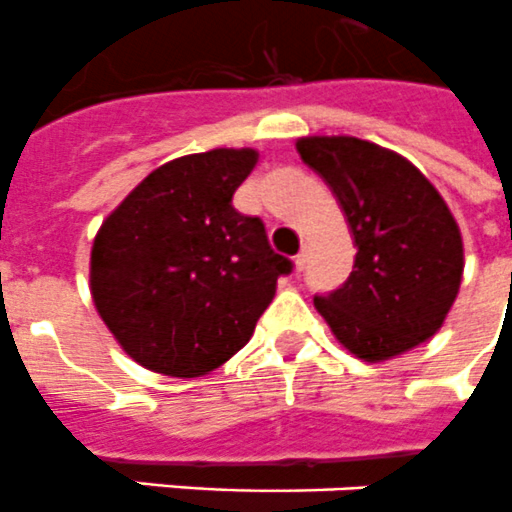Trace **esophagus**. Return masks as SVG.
<instances>
[{
	"mask_svg": "<svg viewBox=\"0 0 512 512\" xmlns=\"http://www.w3.org/2000/svg\"><path fill=\"white\" fill-rule=\"evenodd\" d=\"M304 263H307V255H304V252H299V255L294 257V270H296V273H302Z\"/></svg>",
	"mask_w": 512,
	"mask_h": 512,
	"instance_id": "esophagus-1",
	"label": "esophagus"
}]
</instances>
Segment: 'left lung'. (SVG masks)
Segmentation results:
<instances>
[{
    "instance_id": "1",
    "label": "left lung",
    "mask_w": 512,
    "mask_h": 512,
    "mask_svg": "<svg viewBox=\"0 0 512 512\" xmlns=\"http://www.w3.org/2000/svg\"><path fill=\"white\" fill-rule=\"evenodd\" d=\"M328 182L356 244L349 281L315 307L362 362H388L429 341L463 278V236L435 184L409 158L351 135L296 140Z\"/></svg>"
}]
</instances>
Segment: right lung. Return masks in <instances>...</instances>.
<instances>
[{
    "mask_svg": "<svg viewBox=\"0 0 512 512\" xmlns=\"http://www.w3.org/2000/svg\"><path fill=\"white\" fill-rule=\"evenodd\" d=\"M255 148H213L150 171L90 249V296L140 367L203 377L252 338L291 263L231 205Z\"/></svg>",
    "mask_w": 512,
    "mask_h": 512,
    "instance_id": "add662e5",
    "label": "right lung"
}]
</instances>
